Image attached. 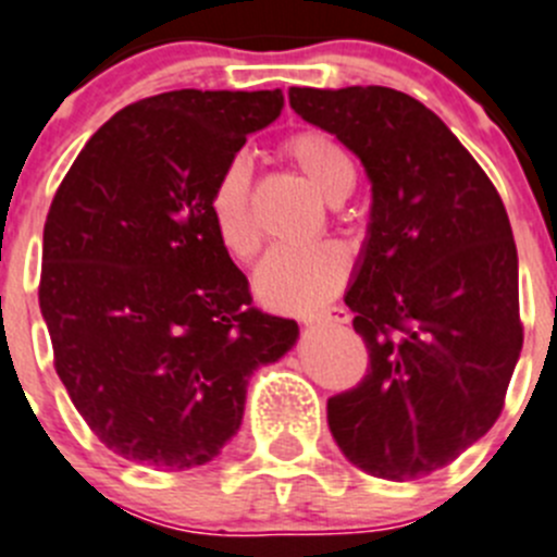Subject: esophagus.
I'll use <instances>...</instances> for the list:
<instances>
[{
  "label": "esophagus",
  "instance_id": "34e87169",
  "mask_svg": "<svg viewBox=\"0 0 557 557\" xmlns=\"http://www.w3.org/2000/svg\"><path fill=\"white\" fill-rule=\"evenodd\" d=\"M349 317L352 314H349L347 309L336 306V309H327V311H320V314L304 317V325H347Z\"/></svg>",
  "mask_w": 557,
  "mask_h": 557
}]
</instances>
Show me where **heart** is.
Returning a JSON list of instances; mask_svg holds the SVG:
<instances>
[{"label": "heart", "instance_id": "b5f03b06", "mask_svg": "<svg viewBox=\"0 0 557 557\" xmlns=\"http://www.w3.org/2000/svg\"><path fill=\"white\" fill-rule=\"evenodd\" d=\"M287 156L306 174L325 202L338 205L355 185V169L347 152L325 134L304 131L287 141ZM251 172L243 158H235L215 180L210 194V221L221 248L235 259H251L259 248V232L248 208ZM349 275V257L336 243L304 248H275L259 262L253 273V295L270 311L320 309L344 287Z\"/></svg>", "mask_w": 557, "mask_h": 557}]
</instances>
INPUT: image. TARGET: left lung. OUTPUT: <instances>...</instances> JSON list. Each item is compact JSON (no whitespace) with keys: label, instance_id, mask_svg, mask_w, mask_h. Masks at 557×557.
Segmentation results:
<instances>
[{"label":"left lung","instance_id":"left-lung-1","mask_svg":"<svg viewBox=\"0 0 557 557\" xmlns=\"http://www.w3.org/2000/svg\"><path fill=\"white\" fill-rule=\"evenodd\" d=\"M372 183L367 240L344 304L369 349L358 388L327 399L355 468L412 481L497 421L520 361V268L495 185L441 116L391 87H293Z\"/></svg>","mask_w":557,"mask_h":557}]
</instances>
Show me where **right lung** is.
Returning <instances> with one entry per match:
<instances>
[{
    "mask_svg": "<svg viewBox=\"0 0 557 557\" xmlns=\"http://www.w3.org/2000/svg\"><path fill=\"white\" fill-rule=\"evenodd\" d=\"M282 109V89H174L125 106L51 202L40 311L57 374L128 462L188 470L219 457L251 374L298 342V322L251 309L208 210L246 136Z\"/></svg>",
    "mask_w": 557,
    "mask_h": 557,
    "instance_id": "add662e5",
    "label": "right lung"
}]
</instances>
